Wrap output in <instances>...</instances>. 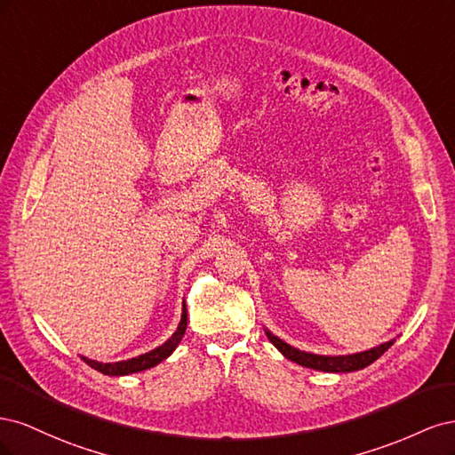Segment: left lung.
<instances>
[{"instance_id": "8db88e82", "label": "left lung", "mask_w": 455, "mask_h": 455, "mask_svg": "<svg viewBox=\"0 0 455 455\" xmlns=\"http://www.w3.org/2000/svg\"><path fill=\"white\" fill-rule=\"evenodd\" d=\"M266 336L269 338V341L277 347L288 361H292L299 366L306 368H313V370H321V371H355V370H363L366 366H370L374 361H378L379 356L387 351L395 339L385 341L378 347H371L368 351H361V353H353V355H315V353H307V351H299L292 346H288L286 341H283L281 338H277L275 334H271L269 330L266 328Z\"/></svg>"}]
</instances>
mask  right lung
Masks as SVG:
<instances>
[{"label":"right lung","mask_w":455,"mask_h":455,"mask_svg":"<svg viewBox=\"0 0 455 455\" xmlns=\"http://www.w3.org/2000/svg\"><path fill=\"white\" fill-rule=\"evenodd\" d=\"M186 326H188V309H186V301H182V319L178 323L176 332L163 343V346L151 349L144 355L134 356V359L129 361H119V363H99V361H92L87 359V356H81L91 368L102 371L106 376H129V374H136V371H142L148 368H154L157 366L161 361L167 359V356L172 355V351L178 347V343L182 341L184 332H186Z\"/></svg>","instance_id":"obj_1"}]
</instances>
